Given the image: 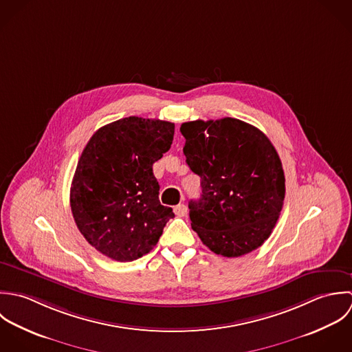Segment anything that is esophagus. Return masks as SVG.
Returning a JSON list of instances; mask_svg holds the SVG:
<instances>
[{"label":"esophagus","instance_id":"1","mask_svg":"<svg viewBox=\"0 0 352 352\" xmlns=\"http://www.w3.org/2000/svg\"><path fill=\"white\" fill-rule=\"evenodd\" d=\"M174 213L177 214V216H186V213H188V207L185 206V204H178V206H175L174 207Z\"/></svg>","mask_w":352,"mask_h":352}]
</instances>
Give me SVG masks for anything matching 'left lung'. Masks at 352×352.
<instances>
[{
  "label": "left lung",
  "mask_w": 352,
  "mask_h": 352,
  "mask_svg": "<svg viewBox=\"0 0 352 352\" xmlns=\"http://www.w3.org/2000/svg\"><path fill=\"white\" fill-rule=\"evenodd\" d=\"M181 133L203 189L200 200L189 201L192 228L223 257L256 250L270 238L285 195L275 146L256 126L230 117L185 122Z\"/></svg>",
  "instance_id": "left-lung-1"
}]
</instances>
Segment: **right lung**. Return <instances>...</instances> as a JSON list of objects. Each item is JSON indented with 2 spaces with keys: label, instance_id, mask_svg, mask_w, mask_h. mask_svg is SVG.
<instances>
[{
  "label": "right lung",
  "instance_id": "1",
  "mask_svg": "<svg viewBox=\"0 0 352 352\" xmlns=\"http://www.w3.org/2000/svg\"><path fill=\"white\" fill-rule=\"evenodd\" d=\"M174 124L128 117L98 129L71 186L77 228L98 252L126 263L152 250L174 212L159 201L152 166L173 144Z\"/></svg>",
  "mask_w": 352,
  "mask_h": 352
}]
</instances>
